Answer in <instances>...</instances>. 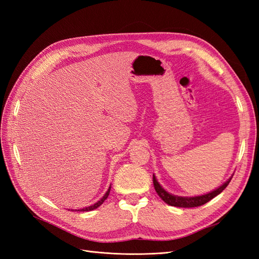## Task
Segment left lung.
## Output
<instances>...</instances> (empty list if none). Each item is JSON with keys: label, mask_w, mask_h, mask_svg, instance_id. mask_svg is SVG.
I'll return each instance as SVG.
<instances>
[{"label": "left lung", "mask_w": 259, "mask_h": 259, "mask_svg": "<svg viewBox=\"0 0 259 259\" xmlns=\"http://www.w3.org/2000/svg\"><path fill=\"white\" fill-rule=\"evenodd\" d=\"M231 178L232 177H230L226 183H224L221 187L217 188V189L210 191L206 194L198 195V197H178V195L171 194L164 189V188H162V186L158 183V180H156L154 175H153V186L156 193L159 194V197L165 202L166 204L170 206H177V207H197V206L205 204V203L215 198L216 195L223 192L225 188L229 185Z\"/></svg>", "instance_id": "obj_1"}]
</instances>
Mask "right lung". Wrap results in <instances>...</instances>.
Returning <instances> with one entry per match:
<instances>
[{
  "mask_svg": "<svg viewBox=\"0 0 259 259\" xmlns=\"http://www.w3.org/2000/svg\"><path fill=\"white\" fill-rule=\"evenodd\" d=\"M110 189H111V186L109 187V189H108V191L105 193V195L103 198H101L98 202H96L95 204H93V205H91V206H89V207H84V208H81V209H75V210H77V211H89V210H93V209H95V208H97L98 206H100L101 204H103V203L105 202V200L108 198V195H109V193H110Z\"/></svg>",
  "mask_w": 259,
  "mask_h": 259,
  "instance_id": "1",
  "label": "right lung"
}]
</instances>
